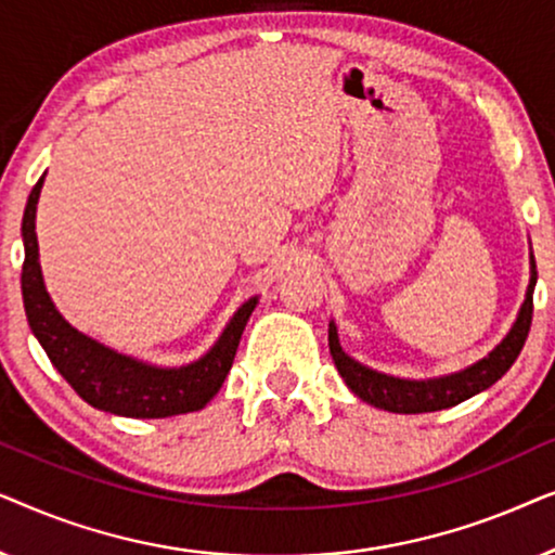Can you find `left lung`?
<instances>
[{"mask_svg": "<svg viewBox=\"0 0 555 555\" xmlns=\"http://www.w3.org/2000/svg\"><path fill=\"white\" fill-rule=\"evenodd\" d=\"M535 280H538L535 262H533V255H530V283L526 291V300H522L520 313L515 318L511 333H507V336L500 340V344L492 348L485 359L473 363V366L454 371V374H447V376L422 378V382L382 374V371L363 366V363L351 359V356L340 348L336 323L331 321L328 346H331L333 363H336L338 374L344 376L346 386L356 393V397L363 399L371 406L386 409V412L422 414V412H439V409L462 404V401L475 397V393L490 389L498 378H503L507 374V369H511L515 359L520 356L522 344H526L528 331H530V321H533Z\"/></svg>", "mask_w": 555, "mask_h": 555, "instance_id": "1", "label": "left lung"}]
</instances>
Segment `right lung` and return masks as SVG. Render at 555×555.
I'll return each mask as SVG.
<instances>
[{
	"label": "right lung",
	"instance_id": "add662e5",
	"mask_svg": "<svg viewBox=\"0 0 555 555\" xmlns=\"http://www.w3.org/2000/svg\"><path fill=\"white\" fill-rule=\"evenodd\" d=\"M44 173L29 192L25 217H22V242H25V264H22V300H25L27 323L35 338L48 353L67 384L86 399L90 406L131 420H164V416L199 412L209 399L222 389L237 353L242 331L257 306V295L242 302L237 313L224 325L222 336L202 359L186 366H154L133 356H124L113 348L75 331L55 302L44 291L40 270V247H37L35 217Z\"/></svg>",
	"mask_w": 555,
	"mask_h": 555
}]
</instances>
